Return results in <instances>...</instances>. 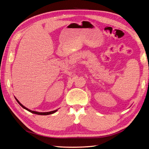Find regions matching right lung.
Returning <instances> with one entry per match:
<instances>
[{
	"mask_svg": "<svg viewBox=\"0 0 149 149\" xmlns=\"http://www.w3.org/2000/svg\"><path fill=\"white\" fill-rule=\"evenodd\" d=\"M15 100H16V101H17V102L19 104L24 108V109H26V110H27L28 111H29V112H31V113H33V114H38V115H49V114H53V113H55V112H56L58 110L56 109V110H55V111H50V112H37V111H31V110H30V109H29L28 108H26V107H25L24 106H23L22 104L19 101V100H17V99L16 98V97H15Z\"/></svg>",
	"mask_w": 149,
	"mask_h": 149,
	"instance_id": "obj_1",
	"label": "right lung"
}]
</instances>
